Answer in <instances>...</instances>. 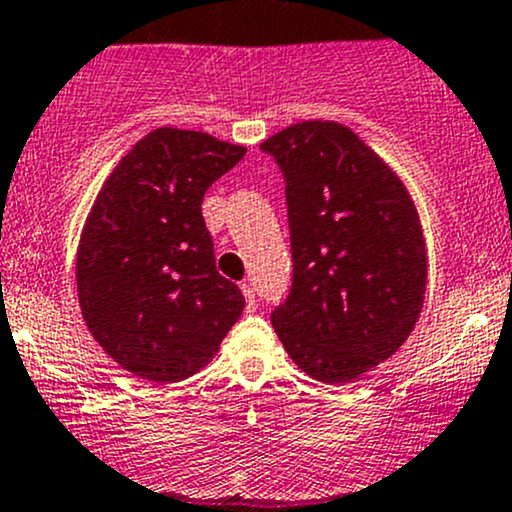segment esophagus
I'll return each mask as SVG.
<instances>
[{
  "mask_svg": "<svg viewBox=\"0 0 512 512\" xmlns=\"http://www.w3.org/2000/svg\"><path fill=\"white\" fill-rule=\"evenodd\" d=\"M241 293H244V298H246V307H249V310H254L256 307V290H254V285L249 283V280H241Z\"/></svg>",
  "mask_w": 512,
  "mask_h": 512,
  "instance_id": "obj_1",
  "label": "esophagus"
}]
</instances>
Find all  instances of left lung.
Returning a JSON list of instances; mask_svg holds the SVG:
<instances>
[{
	"mask_svg": "<svg viewBox=\"0 0 512 512\" xmlns=\"http://www.w3.org/2000/svg\"><path fill=\"white\" fill-rule=\"evenodd\" d=\"M261 151L283 173L293 254L271 322L307 376L349 383L395 354L420 317L427 256L415 205L342 124H293Z\"/></svg>",
	"mask_w": 512,
	"mask_h": 512,
	"instance_id": "1",
	"label": "left lung"
}]
</instances>
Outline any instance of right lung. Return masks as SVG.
I'll use <instances>...</instances> for the list:
<instances>
[{"label":"right lung","mask_w":512,"mask_h":512,"mask_svg":"<svg viewBox=\"0 0 512 512\" xmlns=\"http://www.w3.org/2000/svg\"><path fill=\"white\" fill-rule=\"evenodd\" d=\"M244 153L166 126L131 148L97 195L78 249V298L97 344L134 376H192L244 312L202 217L207 188Z\"/></svg>","instance_id":"add662e5"}]
</instances>
